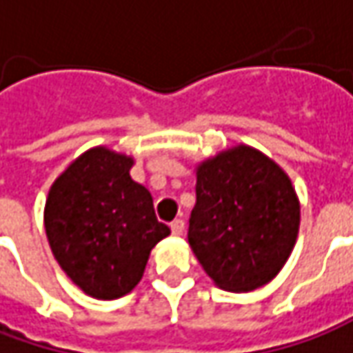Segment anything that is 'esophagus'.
<instances>
[{"mask_svg":"<svg viewBox=\"0 0 353 353\" xmlns=\"http://www.w3.org/2000/svg\"><path fill=\"white\" fill-rule=\"evenodd\" d=\"M170 228H172V234H176V236H181L183 234V230H185V223L181 221V219H176L172 225H170Z\"/></svg>","mask_w":353,"mask_h":353,"instance_id":"34e87169","label":"esophagus"}]
</instances>
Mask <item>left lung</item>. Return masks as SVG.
Returning a JSON list of instances; mask_svg holds the SVG:
<instances>
[{
	"instance_id": "1",
	"label": "left lung",
	"mask_w": 353,
	"mask_h": 353,
	"mask_svg": "<svg viewBox=\"0 0 353 353\" xmlns=\"http://www.w3.org/2000/svg\"><path fill=\"white\" fill-rule=\"evenodd\" d=\"M189 246L213 283L248 293L270 283L295 248L301 203L283 168L238 144L195 168Z\"/></svg>"
}]
</instances>
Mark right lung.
Here are the masks:
<instances>
[{"label": "right lung", "mask_w": 353, "mask_h": 353, "mask_svg": "<svg viewBox=\"0 0 353 353\" xmlns=\"http://www.w3.org/2000/svg\"><path fill=\"white\" fill-rule=\"evenodd\" d=\"M134 158L95 146L50 185L44 228L58 265L93 299L130 293L152 248L170 234L150 191L130 177Z\"/></svg>", "instance_id": "1"}]
</instances>
